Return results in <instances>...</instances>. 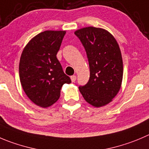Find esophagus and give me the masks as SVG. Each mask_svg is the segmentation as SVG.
Segmentation results:
<instances>
[{"instance_id": "1", "label": "esophagus", "mask_w": 149, "mask_h": 149, "mask_svg": "<svg viewBox=\"0 0 149 149\" xmlns=\"http://www.w3.org/2000/svg\"><path fill=\"white\" fill-rule=\"evenodd\" d=\"M76 78H77V77H76L75 75L71 76V80H72V82H73V83H74V82H75Z\"/></svg>"}]
</instances>
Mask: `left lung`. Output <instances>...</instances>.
<instances>
[{
    "label": "left lung",
    "mask_w": 149,
    "mask_h": 149,
    "mask_svg": "<svg viewBox=\"0 0 149 149\" xmlns=\"http://www.w3.org/2000/svg\"><path fill=\"white\" fill-rule=\"evenodd\" d=\"M74 34L86 49L90 68L88 82L79 90L88 103L102 107L112 102L121 88L123 61L119 45L103 28L86 27L77 30Z\"/></svg>",
    "instance_id": "left-lung-1"
}]
</instances>
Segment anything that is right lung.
<instances>
[{
  "label": "right lung",
  "mask_w": 149,
  "mask_h": 149,
  "mask_svg": "<svg viewBox=\"0 0 149 149\" xmlns=\"http://www.w3.org/2000/svg\"><path fill=\"white\" fill-rule=\"evenodd\" d=\"M66 31H45L29 41L24 47L19 64V80L27 97L45 108L60 97L61 89L71 83L56 55Z\"/></svg>",
  "instance_id": "obj_1"
}]
</instances>
